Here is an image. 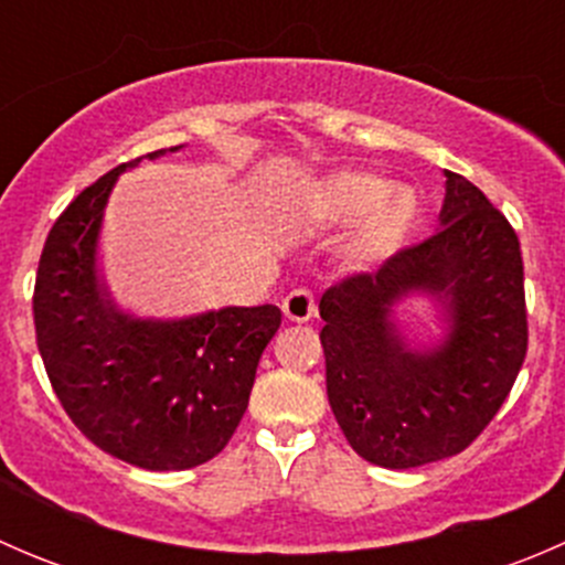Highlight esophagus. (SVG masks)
I'll return each mask as SVG.
<instances>
[{"label":"esophagus","instance_id":"34e87169","mask_svg":"<svg viewBox=\"0 0 565 565\" xmlns=\"http://www.w3.org/2000/svg\"><path fill=\"white\" fill-rule=\"evenodd\" d=\"M281 311L289 322H309V319L317 315L315 295L303 287L292 289V292L281 300Z\"/></svg>","mask_w":565,"mask_h":565}]
</instances>
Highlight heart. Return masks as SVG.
Here are the masks:
<instances>
[{"instance_id":"heart-1","label":"heart","mask_w":565,"mask_h":565,"mask_svg":"<svg viewBox=\"0 0 565 565\" xmlns=\"http://www.w3.org/2000/svg\"><path fill=\"white\" fill-rule=\"evenodd\" d=\"M303 215L322 230H339L361 220L344 256L350 265L369 267L385 262L407 243L418 226L420 207L409 188H391L385 177L339 172L306 193Z\"/></svg>"}]
</instances>
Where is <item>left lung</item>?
I'll return each instance as SVG.
<instances>
[{
    "label": "left lung",
    "instance_id": "obj_1",
    "mask_svg": "<svg viewBox=\"0 0 565 565\" xmlns=\"http://www.w3.org/2000/svg\"><path fill=\"white\" fill-rule=\"evenodd\" d=\"M441 306L440 342L413 348L395 306ZM328 402L358 457L409 470L465 451L509 396L527 352L520 237L461 174L446 172L440 230L319 300Z\"/></svg>",
    "mask_w": 565,
    "mask_h": 565
}]
</instances>
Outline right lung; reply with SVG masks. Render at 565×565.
I'll use <instances>...</instances> for the list:
<instances>
[{"label":"right lung","instance_id":"obj_1","mask_svg":"<svg viewBox=\"0 0 565 565\" xmlns=\"http://www.w3.org/2000/svg\"><path fill=\"white\" fill-rule=\"evenodd\" d=\"M163 152L111 169L67 204L40 256L32 311L51 388L73 424L128 465L188 470L235 435L281 311L226 306L147 319L114 303L98 267L108 196L125 169Z\"/></svg>","mask_w":565,"mask_h":565}]
</instances>
